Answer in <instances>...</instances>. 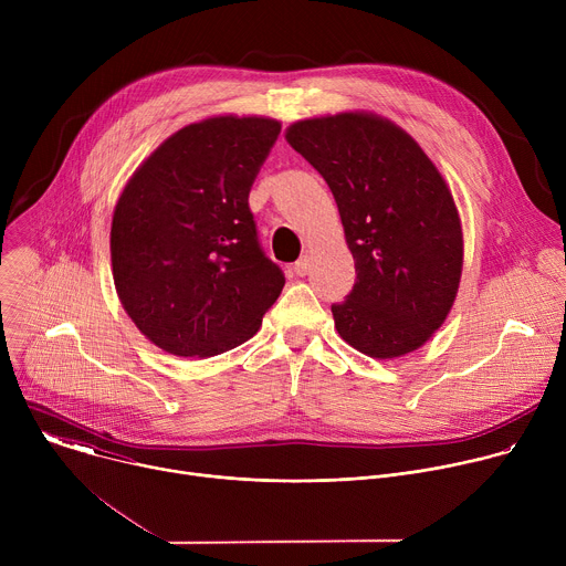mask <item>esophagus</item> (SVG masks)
I'll use <instances>...</instances> for the list:
<instances>
[{"label":"esophagus","instance_id":"34e87169","mask_svg":"<svg viewBox=\"0 0 566 566\" xmlns=\"http://www.w3.org/2000/svg\"><path fill=\"white\" fill-rule=\"evenodd\" d=\"M308 269H311V258L308 255H304V258H300L297 262H295V266H293V271H295V275H306L308 273Z\"/></svg>","mask_w":566,"mask_h":566}]
</instances>
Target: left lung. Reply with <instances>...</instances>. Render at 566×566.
Returning <instances> with one entry per match:
<instances>
[{
    "label": "left lung",
    "mask_w": 566,
    "mask_h": 566,
    "mask_svg": "<svg viewBox=\"0 0 566 566\" xmlns=\"http://www.w3.org/2000/svg\"><path fill=\"white\" fill-rule=\"evenodd\" d=\"M327 181L356 262V284L334 304L340 338L391 360L443 325L463 271L461 217L439 168L406 132L374 112L295 120L284 132Z\"/></svg>",
    "instance_id": "1"
}]
</instances>
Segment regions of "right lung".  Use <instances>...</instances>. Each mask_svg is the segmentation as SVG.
Listing matches in <instances>:
<instances>
[{
  "instance_id": "right-lung-1",
  "label": "right lung",
  "mask_w": 566,
  "mask_h": 566,
  "mask_svg": "<svg viewBox=\"0 0 566 566\" xmlns=\"http://www.w3.org/2000/svg\"><path fill=\"white\" fill-rule=\"evenodd\" d=\"M282 123L219 114L160 143L125 184L109 251L118 300L158 349L210 358L253 338L284 289L262 253L251 186Z\"/></svg>"
}]
</instances>
